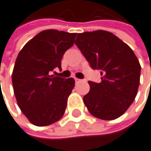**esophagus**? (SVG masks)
<instances>
[{"label": "esophagus", "mask_w": 151, "mask_h": 151, "mask_svg": "<svg viewBox=\"0 0 151 151\" xmlns=\"http://www.w3.org/2000/svg\"><path fill=\"white\" fill-rule=\"evenodd\" d=\"M74 80H75V81H76V82H81V80L77 79V78H74Z\"/></svg>", "instance_id": "34e87169"}]
</instances>
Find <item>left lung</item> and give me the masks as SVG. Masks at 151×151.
<instances>
[{"label":"left lung","mask_w":151,"mask_h":151,"mask_svg":"<svg viewBox=\"0 0 151 151\" xmlns=\"http://www.w3.org/2000/svg\"><path fill=\"white\" fill-rule=\"evenodd\" d=\"M75 44L93 69L102 70L101 82L89 81L83 97L96 118L113 120L122 116L137 95L141 65L132 48L113 33L98 30L79 33Z\"/></svg>","instance_id":"obj_1"}]
</instances>
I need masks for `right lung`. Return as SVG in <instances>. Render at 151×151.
<instances>
[{
  "label": "right lung",
  "mask_w": 151,
  "mask_h": 151,
  "mask_svg": "<svg viewBox=\"0 0 151 151\" xmlns=\"http://www.w3.org/2000/svg\"><path fill=\"white\" fill-rule=\"evenodd\" d=\"M76 33L54 29L39 32L20 50L12 72L14 94L24 115L37 127L49 126L64 114L75 81L50 75L61 68Z\"/></svg>",
  "instance_id": "right-lung-1"
}]
</instances>
